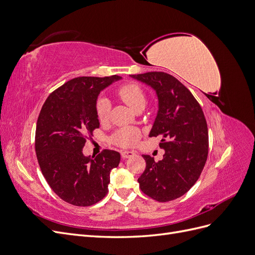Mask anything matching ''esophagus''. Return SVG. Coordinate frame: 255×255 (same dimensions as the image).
Instances as JSON below:
<instances>
[{
    "label": "esophagus",
    "instance_id": "1",
    "mask_svg": "<svg viewBox=\"0 0 255 255\" xmlns=\"http://www.w3.org/2000/svg\"><path fill=\"white\" fill-rule=\"evenodd\" d=\"M135 154L136 153L134 151H123L121 152V156L122 158H129V157H133Z\"/></svg>",
    "mask_w": 255,
    "mask_h": 255
}]
</instances>
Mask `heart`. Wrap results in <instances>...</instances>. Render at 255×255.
<instances>
[{"label":"heart","instance_id":"1","mask_svg":"<svg viewBox=\"0 0 255 255\" xmlns=\"http://www.w3.org/2000/svg\"><path fill=\"white\" fill-rule=\"evenodd\" d=\"M118 96L125 101L130 109L136 111L140 107H144L146 104V96L143 89L138 84L128 83L122 85L118 89ZM111 101L107 98H100L96 104V113L97 117L101 122L109 120L111 114ZM140 137V132L135 128H118L113 134L112 139L122 148H128L137 143Z\"/></svg>","mask_w":255,"mask_h":255}]
</instances>
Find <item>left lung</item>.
I'll list each match as a JSON object with an SVG mask.
<instances>
[{
  "mask_svg": "<svg viewBox=\"0 0 255 255\" xmlns=\"http://www.w3.org/2000/svg\"><path fill=\"white\" fill-rule=\"evenodd\" d=\"M156 91L158 112L150 137L161 136L164 157L142 155L145 169L138 179L144 195L158 202L182 197L201 174L208 154V130L201 106L174 76L165 72L130 75Z\"/></svg>",
  "mask_w": 255,
  "mask_h": 255,
  "instance_id": "8db88e82",
  "label": "left lung"
}]
</instances>
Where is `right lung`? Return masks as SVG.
<instances>
[{
	"label": "right lung",
	"mask_w": 255,
	"mask_h": 255,
	"mask_svg": "<svg viewBox=\"0 0 255 255\" xmlns=\"http://www.w3.org/2000/svg\"><path fill=\"white\" fill-rule=\"evenodd\" d=\"M121 78L81 76L68 81L47 98L37 120L35 150L40 170L52 190L67 203L90 206L107 195L112 169L120 154L103 150L85 156L88 136L99 128L96 113L100 91Z\"/></svg>",
	"instance_id": "right-lung-1"
}]
</instances>
